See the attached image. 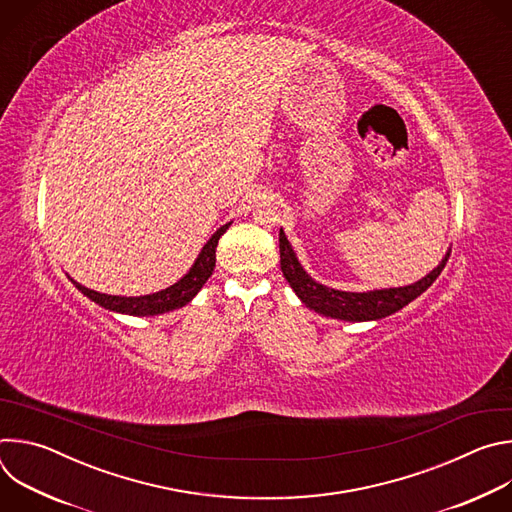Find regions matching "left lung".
Instances as JSON below:
<instances>
[{"label": "left lung", "instance_id": "1", "mask_svg": "<svg viewBox=\"0 0 512 512\" xmlns=\"http://www.w3.org/2000/svg\"><path fill=\"white\" fill-rule=\"evenodd\" d=\"M450 253L446 259L437 265L429 275L423 279L405 285V287H391V289H375L367 291V294H356V291H338L332 287H326L318 281H314L304 267L300 265L294 249H291L287 237L283 231H279V259H281V271L287 279V283L294 287L298 298L314 312L348 320V322H367V320H381L385 316L395 314L397 310L405 308L409 302H413L417 296L437 279L442 269L448 263Z\"/></svg>", "mask_w": 512, "mask_h": 512}]
</instances>
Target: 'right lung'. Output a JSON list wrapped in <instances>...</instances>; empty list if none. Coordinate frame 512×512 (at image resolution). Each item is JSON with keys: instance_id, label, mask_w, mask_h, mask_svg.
<instances>
[{"instance_id": "obj_1", "label": "right lung", "mask_w": 512, "mask_h": 512, "mask_svg": "<svg viewBox=\"0 0 512 512\" xmlns=\"http://www.w3.org/2000/svg\"><path fill=\"white\" fill-rule=\"evenodd\" d=\"M227 229H229V225H223L221 229H218L210 237V241L202 247L192 269L178 283L158 291V294L139 296V298H121V296L99 294V291H93L77 281H72V283H75L81 294H85L89 300H93L95 304H99L111 312H121V314H129V316H156V314H164L170 310H178V308L186 306L198 294L200 287L212 275V269L216 263V245H218V239H221V235Z\"/></svg>"}]
</instances>
